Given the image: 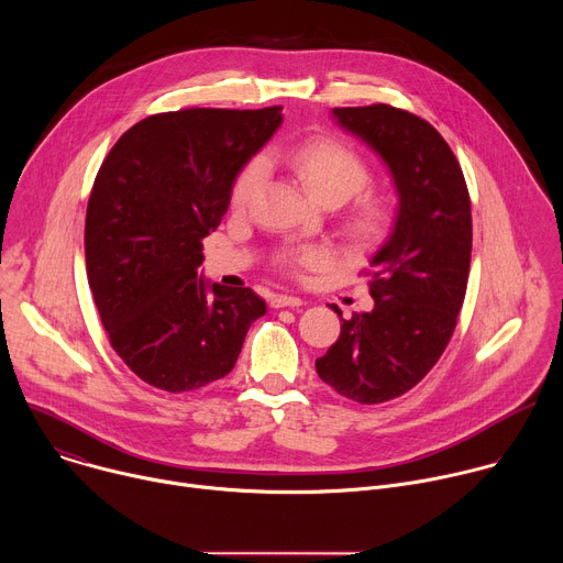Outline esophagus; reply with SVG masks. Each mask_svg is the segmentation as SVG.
I'll list each match as a JSON object with an SVG mask.
<instances>
[{
    "instance_id": "obj_1",
    "label": "esophagus",
    "mask_w": 563,
    "mask_h": 563,
    "mask_svg": "<svg viewBox=\"0 0 563 563\" xmlns=\"http://www.w3.org/2000/svg\"><path fill=\"white\" fill-rule=\"evenodd\" d=\"M302 300L298 296H289V294H276L272 298V307L280 309V307H300Z\"/></svg>"
}]
</instances>
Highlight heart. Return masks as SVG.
Wrapping results in <instances>:
<instances>
[{
    "label": "heart",
    "mask_w": 563,
    "mask_h": 563,
    "mask_svg": "<svg viewBox=\"0 0 563 563\" xmlns=\"http://www.w3.org/2000/svg\"><path fill=\"white\" fill-rule=\"evenodd\" d=\"M265 163H285L307 194L328 207L343 205L354 196L341 218V231L356 250L380 245L396 224L394 202L383 194L363 191L372 180V169L367 159L345 140L332 135L309 137L283 153L269 151ZM265 163L261 157H254L235 174L229 191L233 211H245L252 205L265 178ZM330 258L325 247H287L278 254V265L285 272L300 276L325 267Z\"/></svg>",
    "instance_id": "heart-1"
}]
</instances>
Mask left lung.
I'll return each instance as SVG.
<instances>
[{"instance_id":"1","label":"left lung","mask_w":563,"mask_h":563,"mask_svg":"<svg viewBox=\"0 0 563 563\" xmlns=\"http://www.w3.org/2000/svg\"><path fill=\"white\" fill-rule=\"evenodd\" d=\"M332 113L383 157L398 194L396 224L365 272L374 309L341 318L339 341L316 358L330 387L374 406L412 389L454 334L470 274V196L459 159L423 118L389 104Z\"/></svg>"}]
</instances>
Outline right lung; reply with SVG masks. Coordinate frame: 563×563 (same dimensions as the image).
Returning <instances> with one entry per match:
<instances>
[{
    "mask_svg": "<svg viewBox=\"0 0 563 563\" xmlns=\"http://www.w3.org/2000/svg\"><path fill=\"white\" fill-rule=\"evenodd\" d=\"M280 107L183 109L133 124L96 176L87 276L115 354L172 394L227 376L267 305L198 276L235 174L280 126Z\"/></svg>",
    "mask_w": 563,
    "mask_h": 563,
    "instance_id": "1",
    "label": "right lung"
}]
</instances>
